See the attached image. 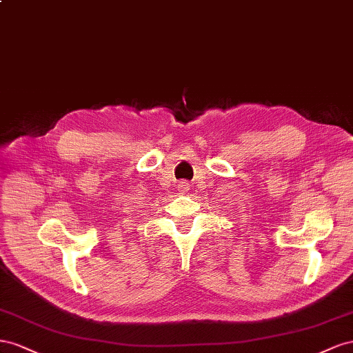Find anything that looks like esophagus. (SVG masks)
<instances>
[{"label":"esophagus","mask_w":353,"mask_h":353,"mask_svg":"<svg viewBox=\"0 0 353 353\" xmlns=\"http://www.w3.org/2000/svg\"><path fill=\"white\" fill-rule=\"evenodd\" d=\"M189 189H190V183L188 182V180H180V182H179V190H182V192H188Z\"/></svg>","instance_id":"34e87169"}]
</instances>
